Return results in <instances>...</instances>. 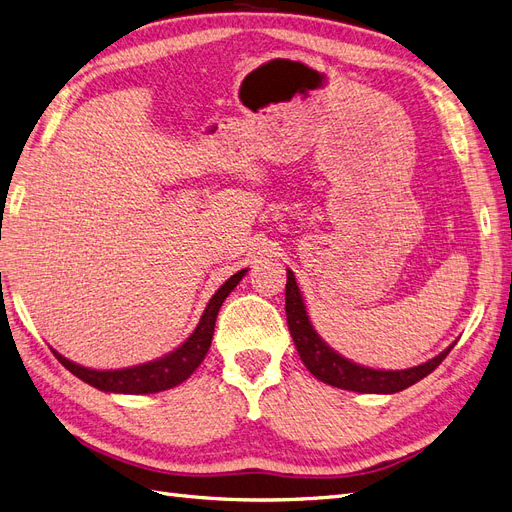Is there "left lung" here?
<instances>
[{
  "label": "left lung",
  "instance_id": "8db88e82",
  "mask_svg": "<svg viewBox=\"0 0 512 512\" xmlns=\"http://www.w3.org/2000/svg\"><path fill=\"white\" fill-rule=\"evenodd\" d=\"M286 320L288 329L294 339V346L301 356L303 365L312 371V374L324 382L337 386V389L356 391V393H397L404 391L408 386L416 384L429 376L433 369H436L453 346H448L444 352H440L436 359H431L423 365H416L410 369H399V371H382V369H371L356 365L344 356H339L333 348L322 342V337L314 331L312 322L305 312V303L299 292L297 280H294V273L288 271V282H286Z\"/></svg>",
  "mask_w": 512,
  "mask_h": 512
}]
</instances>
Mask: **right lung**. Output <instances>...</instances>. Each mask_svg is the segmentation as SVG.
<instances>
[{"instance_id": "obj_1", "label": "right lung", "mask_w": 512, "mask_h": 512, "mask_svg": "<svg viewBox=\"0 0 512 512\" xmlns=\"http://www.w3.org/2000/svg\"><path fill=\"white\" fill-rule=\"evenodd\" d=\"M245 273H247V269H241L239 273L232 275L226 284H222V288L213 294L209 305L205 307V314L200 316V322L194 329V333L185 339V342L177 350L162 356V359H158V361L143 363L136 367H126V369L98 371V369L76 365L55 350H53V354L57 356V361L68 371H72L76 378H81L83 382L96 386V389L106 391V393L147 395V393H160L166 389H173V386L181 384L183 380H188L196 371V367L203 363L205 354L209 352V346H211L213 331H215V318H218L220 307H222L224 299L232 292V288L241 282V277Z\"/></svg>"}]
</instances>
